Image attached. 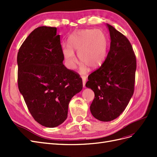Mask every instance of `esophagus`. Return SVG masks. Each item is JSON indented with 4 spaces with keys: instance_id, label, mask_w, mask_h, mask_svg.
<instances>
[{
    "instance_id": "34e87169",
    "label": "esophagus",
    "mask_w": 157,
    "mask_h": 157,
    "mask_svg": "<svg viewBox=\"0 0 157 157\" xmlns=\"http://www.w3.org/2000/svg\"><path fill=\"white\" fill-rule=\"evenodd\" d=\"M82 84H83V86H85V84H86V77L85 76H82Z\"/></svg>"
}]
</instances>
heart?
Masks as SVG:
<instances>
[{"label": "heart", "instance_id": "obj_1", "mask_svg": "<svg viewBox=\"0 0 157 157\" xmlns=\"http://www.w3.org/2000/svg\"><path fill=\"white\" fill-rule=\"evenodd\" d=\"M109 48L108 39L99 29H86L75 31L68 38V45H63L62 52L65 65L74 69L77 59L74 51L78 52V58L82 61L80 71L86 73L88 67L97 69L106 59Z\"/></svg>", "mask_w": 157, "mask_h": 157}]
</instances>
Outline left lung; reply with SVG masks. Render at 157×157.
Instances as JSON below:
<instances>
[{"label": "left lung", "mask_w": 157, "mask_h": 157, "mask_svg": "<svg viewBox=\"0 0 157 157\" xmlns=\"http://www.w3.org/2000/svg\"><path fill=\"white\" fill-rule=\"evenodd\" d=\"M111 46L104 63L88 77L86 86L95 94L90 111L96 119L109 122L124 111L134 92L136 58L127 38L107 24Z\"/></svg>", "instance_id": "8db88e82"}]
</instances>
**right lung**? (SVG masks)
I'll return each mask as SVG.
<instances>
[{"label":"right lung","mask_w":157,"mask_h":157,"mask_svg":"<svg viewBox=\"0 0 157 157\" xmlns=\"http://www.w3.org/2000/svg\"><path fill=\"white\" fill-rule=\"evenodd\" d=\"M63 59L56 27H37L17 53L19 90L33 118L45 127L62 124L71 98L82 89V78Z\"/></svg>","instance_id":"add662e5"}]
</instances>
